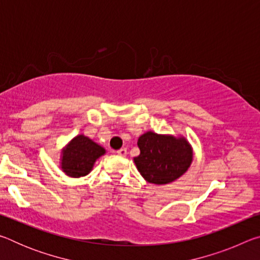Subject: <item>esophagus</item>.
<instances>
[{"instance_id": "esophagus-1", "label": "esophagus", "mask_w": 260, "mask_h": 260, "mask_svg": "<svg viewBox=\"0 0 260 260\" xmlns=\"http://www.w3.org/2000/svg\"><path fill=\"white\" fill-rule=\"evenodd\" d=\"M117 153L119 156H122V157H125L126 155H127V149L126 148H121V149H119V150L117 151Z\"/></svg>"}]
</instances>
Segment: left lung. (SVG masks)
Masks as SVG:
<instances>
[{"instance_id": "8db88e82", "label": "left lung", "mask_w": 260, "mask_h": 260, "mask_svg": "<svg viewBox=\"0 0 260 260\" xmlns=\"http://www.w3.org/2000/svg\"><path fill=\"white\" fill-rule=\"evenodd\" d=\"M140 155L134 162L148 182L166 184L187 172L192 161V149L180 136L161 135L149 131L138 141Z\"/></svg>"}]
</instances>
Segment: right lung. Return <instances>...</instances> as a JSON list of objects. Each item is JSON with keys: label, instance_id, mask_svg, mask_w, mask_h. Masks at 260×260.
<instances>
[{"label": "right lung", "instance_id": "1", "mask_svg": "<svg viewBox=\"0 0 260 260\" xmlns=\"http://www.w3.org/2000/svg\"><path fill=\"white\" fill-rule=\"evenodd\" d=\"M105 153V149L85 135H78L61 151L60 167L71 178L85 177L93 170L96 159Z\"/></svg>", "mask_w": 260, "mask_h": 260}]
</instances>
